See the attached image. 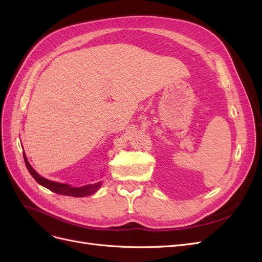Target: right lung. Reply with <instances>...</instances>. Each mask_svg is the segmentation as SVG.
<instances>
[{
    "mask_svg": "<svg viewBox=\"0 0 262 262\" xmlns=\"http://www.w3.org/2000/svg\"><path fill=\"white\" fill-rule=\"evenodd\" d=\"M23 154H24V161H25V165H26L28 171L30 172V175L34 177V179L38 182V184H40L41 186L46 187L47 189H49V190H51V191L58 193V194L71 195V196H87V195L93 194L94 192H96L101 185V182H97V184H94V185L91 184V185H86L83 187H71L66 184H59V182L48 180V179L41 177L40 175H38L36 170L29 165L27 158L25 156V153H23Z\"/></svg>",
    "mask_w": 262,
    "mask_h": 262,
    "instance_id": "add662e5",
    "label": "right lung"
}]
</instances>
